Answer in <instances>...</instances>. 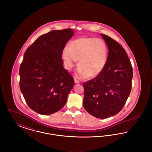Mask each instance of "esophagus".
Wrapping results in <instances>:
<instances>
[{"label":"esophagus","instance_id":"obj_1","mask_svg":"<svg viewBox=\"0 0 152 152\" xmlns=\"http://www.w3.org/2000/svg\"><path fill=\"white\" fill-rule=\"evenodd\" d=\"M75 84H79V83H80V81L79 80H78L75 79Z\"/></svg>","mask_w":152,"mask_h":152}]
</instances>
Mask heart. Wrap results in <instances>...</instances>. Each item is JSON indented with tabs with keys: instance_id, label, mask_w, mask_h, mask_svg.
<instances>
[{
	"instance_id": "b5f03b06",
	"label": "heart",
	"mask_w": 152,
	"mask_h": 152,
	"mask_svg": "<svg viewBox=\"0 0 152 152\" xmlns=\"http://www.w3.org/2000/svg\"><path fill=\"white\" fill-rule=\"evenodd\" d=\"M108 49L100 39L81 37L71 41L61 52L65 68L70 71L78 62V76L92 79L97 76L107 64Z\"/></svg>"
}]
</instances>
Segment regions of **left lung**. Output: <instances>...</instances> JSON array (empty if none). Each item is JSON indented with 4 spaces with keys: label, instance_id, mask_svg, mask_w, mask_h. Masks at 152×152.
<instances>
[{
    "label": "left lung",
    "instance_id": "1",
    "mask_svg": "<svg viewBox=\"0 0 152 152\" xmlns=\"http://www.w3.org/2000/svg\"><path fill=\"white\" fill-rule=\"evenodd\" d=\"M101 35L108 47L107 64L97 76L83 84V105L91 115L107 118L116 115L125 104L131 92L133 69L121 45Z\"/></svg>",
    "mask_w": 152,
    "mask_h": 152
}]
</instances>
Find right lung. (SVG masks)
Instances as JSON below:
<instances>
[{
    "label": "right lung",
    "mask_w": 152,
    "mask_h": 152,
    "mask_svg": "<svg viewBox=\"0 0 152 152\" xmlns=\"http://www.w3.org/2000/svg\"><path fill=\"white\" fill-rule=\"evenodd\" d=\"M74 30H53L39 37L27 49L19 69L20 88L30 108L48 115L66 102L75 81L63 67L61 52Z\"/></svg>",
    "instance_id": "obj_1"
}]
</instances>
